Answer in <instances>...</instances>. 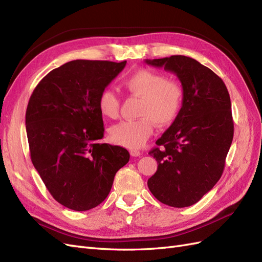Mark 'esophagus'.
Segmentation results:
<instances>
[{"label": "esophagus", "mask_w": 262, "mask_h": 262, "mask_svg": "<svg viewBox=\"0 0 262 262\" xmlns=\"http://www.w3.org/2000/svg\"><path fill=\"white\" fill-rule=\"evenodd\" d=\"M130 154H131V156H134V157H138V156H141V152L139 149H131L130 150Z\"/></svg>", "instance_id": "1"}]
</instances>
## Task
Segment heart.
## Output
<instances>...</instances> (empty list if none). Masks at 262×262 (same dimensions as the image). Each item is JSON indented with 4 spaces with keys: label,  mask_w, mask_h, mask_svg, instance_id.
<instances>
[{
    "label": "heart",
    "mask_w": 262,
    "mask_h": 262,
    "mask_svg": "<svg viewBox=\"0 0 262 262\" xmlns=\"http://www.w3.org/2000/svg\"><path fill=\"white\" fill-rule=\"evenodd\" d=\"M121 84L126 92L142 99L140 119L113 125L109 129V139L117 145L138 148L152 136L154 124L165 128L176 120L182 107L184 90L178 81L149 69L136 71L125 76ZM97 106L102 116L116 119L120 100L112 89H105L99 94Z\"/></svg>",
    "instance_id": "b5f03b06"
}]
</instances>
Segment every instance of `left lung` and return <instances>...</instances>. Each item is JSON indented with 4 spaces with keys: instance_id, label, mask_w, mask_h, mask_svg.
<instances>
[{
    "instance_id": "obj_1",
    "label": "left lung",
    "mask_w": 262,
    "mask_h": 262,
    "mask_svg": "<svg viewBox=\"0 0 262 262\" xmlns=\"http://www.w3.org/2000/svg\"><path fill=\"white\" fill-rule=\"evenodd\" d=\"M145 63L175 73L184 90L178 117L148 153L158 166L147 186L164 204L190 207L223 173L234 136L231 98L222 78L192 58L171 55Z\"/></svg>"
}]
</instances>
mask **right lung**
I'll use <instances>...</instances> for the list:
<instances>
[{
	"label": "right lung",
	"instance_id": "1",
	"mask_svg": "<svg viewBox=\"0 0 262 262\" xmlns=\"http://www.w3.org/2000/svg\"><path fill=\"white\" fill-rule=\"evenodd\" d=\"M126 61L74 60L47 74L26 110L30 157L48 191L74 211L97 207L116 172L129 162L121 146L101 143L104 122L97 106L102 90Z\"/></svg>",
	"mask_w": 262,
	"mask_h": 262
}]
</instances>
